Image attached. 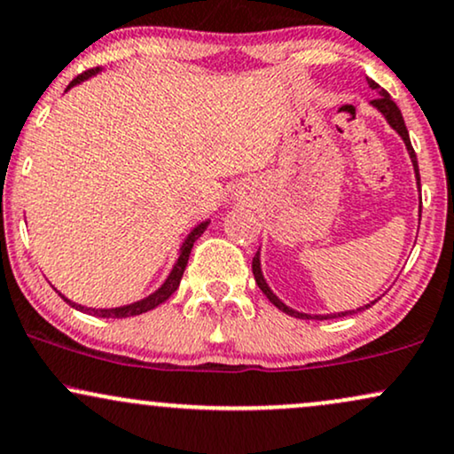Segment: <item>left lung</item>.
<instances>
[{
    "instance_id": "8db88e82",
    "label": "left lung",
    "mask_w": 454,
    "mask_h": 454,
    "mask_svg": "<svg viewBox=\"0 0 454 454\" xmlns=\"http://www.w3.org/2000/svg\"><path fill=\"white\" fill-rule=\"evenodd\" d=\"M368 84H370V89L372 90H376L379 92V99H374L372 101V106L379 109V112H383V116L387 118V122L391 124L393 129L397 130V133L402 135V139H403V144H406V147H408V154H411V158H412V165H414V173H417V184L420 185V177H419V165H417V154H414V150H412V144H411V137H408V129H406V124H403V118H402V112H400V107L395 106V101L391 99V95L389 92H387L385 89H380L379 84H376L374 80H368ZM251 269H254V277H255V283H258V287L262 289V292H264V296L270 300L272 304H275L277 309L279 310H283V313H287V315H292V317H300V319H313V317L310 315H304V313H296V310H292V309H287L286 304L281 302L279 298L275 296V294L270 292L269 289V286H266V281H264V277H262V270H260V255L255 254L254 255V262H251ZM374 304V302H372ZM372 304H368V307H372ZM365 307V309H368ZM362 310V309H359ZM348 313H355V310H348ZM348 313H338V317L340 315H348ZM327 317H336V315H325V317H319L317 315L315 319H327Z\"/></svg>"
}]
</instances>
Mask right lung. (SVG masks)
Here are the masks:
<instances>
[{"instance_id":"add662e5","label":"right lung","mask_w":454,"mask_h":454,"mask_svg":"<svg viewBox=\"0 0 454 454\" xmlns=\"http://www.w3.org/2000/svg\"><path fill=\"white\" fill-rule=\"evenodd\" d=\"M97 71H99V67H95V69H89V71H84V74H80L78 78H74L71 80V84L67 86V89H71V86L74 84H78V82H82V80H86V78H90L92 74H97ZM209 226V222H205V223H200V226H196L192 232H190V237L185 239V243L182 245V254H179V258H177V262H175V266H173V270H171V275H168V279L162 283V287L158 289V292H154L152 294V296H147L145 300H141V302H135V304H129V307H120V309H84V307H78V304H74V302H69L67 298H63L65 302H69L71 307H75V309H82V310H89V313H92V315H97V317H114V319H122V317H135V315H141V313H147V310H152V309H156L158 304H162L165 302V300L171 296L173 292H177V287H179V281H182V275H184V270H185V264H188V258H190V251H192V247H194V241L196 239L200 237V234L205 232V228Z\"/></svg>"}]
</instances>
